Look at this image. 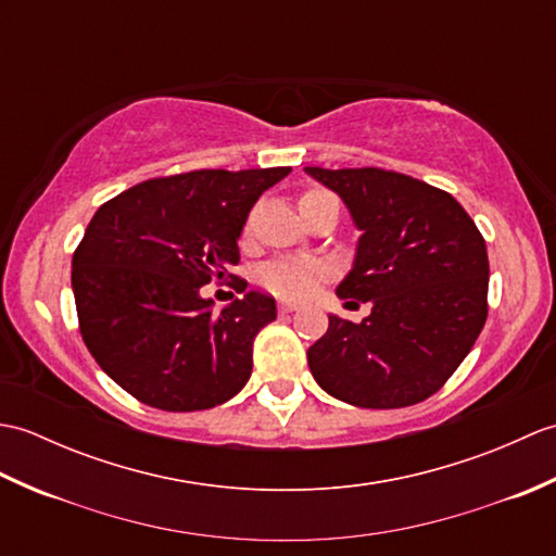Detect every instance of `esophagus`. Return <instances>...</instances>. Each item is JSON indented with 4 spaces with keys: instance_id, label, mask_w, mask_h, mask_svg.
<instances>
[{
    "instance_id": "obj_1",
    "label": "esophagus",
    "mask_w": 556,
    "mask_h": 556,
    "mask_svg": "<svg viewBox=\"0 0 556 556\" xmlns=\"http://www.w3.org/2000/svg\"><path fill=\"white\" fill-rule=\"evenodd\" d=\"M293 311H299L296 303H293V301H279V313H281V315L293 313Z\"/></svg>"
}]
</instances>
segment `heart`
I'll return each instance as SVG.
<instances>
[{"instance_id": "b5f03b06", "label": "heart", "mask_w": 556, "mask_h": 556, "mask_svg": "<svg viewBox=\"0 0 556 556\" xmlns=\"http://www.w3.org/2000/svg\"><path fill=\"white\" fill-rule=\"evenodd\" d=\"M334 198L332 193L313 188L301 195V207L308 203H320V200ZM329 275V265L320 263V260H303V257H285V260H271L263 269H260V281L269 289L279 293V296L301 299L308 296L315 289L317 281Z\"/></svg>"}]
</instances>
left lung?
<instances>
[{
	"label": "left lung",
	"mask_w": 556,
	"mask_h": 556,
	"mask_svg": "<svg viewBox=\"0 0 556 556\" xmlns=\"http://www.w3.org/2000/svg\"><path fill=\"white\" fill-rule=\"evenodd\" d=\"M344 200L363 231L339 299L372 303L363 323L329 315L308 349L327 394L404 408L442 389L488 320L485 239L454 195L377 167H305Z\"/></svg>",
	"instance_id": "1"
}]
</instances>
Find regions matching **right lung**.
<instances>
[{
  "mask_svg": "<svg viewBox=\"0 0 556 556\" xmlns=\"http://www.w3.org/2000/svg\"><path fill=\"white\" fill-rule=\"evenodd\" d=\"M291 167L198 169L138 184L92 215L71 269L80 337L112 380L160 410H205L253 372L275 299L248 291L219 313L200 296L239 265L248 212Z\"/></svg>",
  "mask_w": 556,
  "mask_h": 556,
  "instance_id": "obj_1",
  "label": "right lung"
}]
</instances>
